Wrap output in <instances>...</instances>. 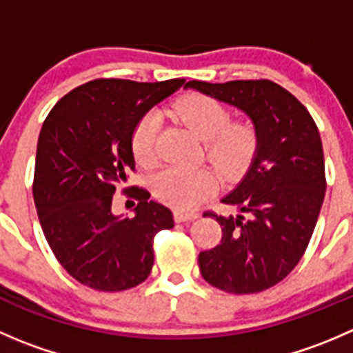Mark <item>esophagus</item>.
<instances>
[{
  "mask_svg": "<svg viewBox=\"0 0 353 353\" xmlns=\"http://www.w3.org/2000/svg\"><path fill=\"white\" fill-rule=\"evenodd\" d=\"M198 216L199 215L196 212H183V210H176V212H174V220H176L177 223L193 222V220H196Z\"/></svg>",
  "mask_w": 353,
  "mask_h": 353,
  "instance_id": "34e87169",
  "label": "esophagus"
}]
</instances>
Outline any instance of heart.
Masks as SVG:
<instances>
[{
  "mask_svg": "<svg viewBox=\"0 0 353 353\" xmlns=\"http://www.w3.org/2000/svg\"><path fill=\"white\" fill-rule=\"evenodd\" d=\"M176 112L199 140L205 141L206 157L225 176L241 174L254 157L258 134L249 121L230 123V114L222 102L206 95H188L177 101ZM159 116L148 112L133 131L131 147L143 165L155 162ZM219 186V177L210 169L167 167L152 181V190L160 201L179 210L193 208Z\"/></svg>",
  "mask_w": 353,
  "mask_h": 353,
  "instance_id": "1",
  "label": "heart"
}]
</instances>
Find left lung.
Returning a JSON list of instances; mask_svg holds the SVG:
<instances>
[{"label":"left lung","instance_id":"8db88e82","mask_svg":"<svg viewBox=\"0 0 353 353\" xmlns=\"http://www.w3.org/2000/svg\"><path fill=\"white\" fill-rule=\"evenodd\" d=\"M186 88L243 110L258 134L251 165L222 198L239 213H205L220 223L222 241L199 252V272L229 294L266 290L301 261L321 212L326 179L318 126L290 92L270 80H193Z\"/></svg>","mask_w":353,"mask_h":353}]
</instances>
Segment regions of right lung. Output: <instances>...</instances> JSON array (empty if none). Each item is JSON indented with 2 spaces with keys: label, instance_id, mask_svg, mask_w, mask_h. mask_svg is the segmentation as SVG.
<instances>
[{
  "label": "right lung",
  "instance_id": "1",
  "mask_svg": "<svg viewBox=\"0 0 353 353\" xmlns=\"http://www.w3.org/2000/svg\"><path fill=\"white\" fill-rule=\"evenodd\" d=\"M184 81L92 80L66 94L42 124L35 208L49 248L83 285L121 292L150 275L154 236L172 229V212L137 188L140 203L128 219L112 212V194L134 169L131 138L137 124Z\"/></svg>",
  "mask_w": 353,
  "mask_h": 353
}]
</instances>
